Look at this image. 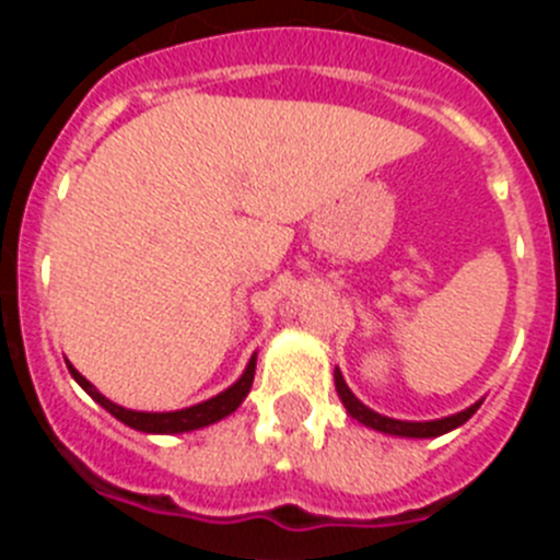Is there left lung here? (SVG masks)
Wrapping results in <instances>:
<instances>
[{"label":"left lung","mask_w":560,"mask_h":560,"mask_svg":"<svg viewBox=\"0 0 560 560\" xmlns=\"http://www.w3.org/2000/svg\"><path fill=\"white\" fill-rule=\"evenodd\" d=\"M334 378H336V393H339L341 404L348 407V412L353 415L359 423L375 429V432L398 434V438H438V434H446V432H452V429L463 427L465 420L471 418V415L479 409V404H474V407H468L465 412H457V415H452V418H443V420H427V423L393 420V418H384V415H378V412H373V409L364 407V404H361V400L350 393V387L345 384V378H341L339 370H336Z\"/></svg>","instance_id":"obj_1"}]
</instances>
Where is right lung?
Wrapping results in <instances>:
<instances>
[{"label": "right lung", "mask_w": 560, "mask_h": 560, "mask_svg": "<svg viewBox=\"0 0 560 560\" xmlns=\"http://www.w3.org/2000/svg\"><path fill=\"white\" fill-rule=\"evenodd\" d=\"M67 368L69 373H72V378H75L78 384H81V387L86 389V393L92 395L103 409H106V412H112L114 418L122 420L126 427L137 429V432H148V434H179V432H192V429L210 427V423L226 418V415H232L237 407H241V400L246 398V393L252 389V381H255V355H252L244 375H241L230 389H224V393L215 395V398L205 400V404H199V407L179 409V412H133V409H122L117 407V404H112L108 398H103V395L97 393V389L92 387V384H89V381L83 378L72 364H67Z\"/></svg>", "instance_id": "add662e5"}]
</instances>
